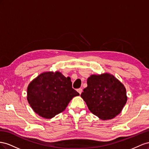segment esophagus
Segmentation results:
<instances>
[{"label": "esophagus", "mask_w": 149, "mask_h": 149, "mask_svg": "<svg viewBox=\"0 0 149 149\" xmlns=\"http://www.w3.org/2000/svg\"><path fill=\"white\" fill-rule=\"evenodd\" d=\"M77 91L80 93V94H81V93L82 92V89L80 88H78L77 90Z\"/></svg>", "instance_id": "1"}]
</instances>
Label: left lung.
Wrapping results in <instances>:
<instances>
[{
  "label": "left lung",
  "mask_w": 149,
  "mask_h": 149,
  "mask_svg": "<svg viewBox=\"0 0 149 149\" xmlns=\"http://www.w3.org/2000/svg\"><path fill=\"white\" fill-rule=\"evenodd\" d=\"M87 87L81 93L89 110L101 120H109L119 114L125 105L126 89L112 74L91 75Z\"/></svg>",
  "instance_id": "obj_1"
}]
</instances>
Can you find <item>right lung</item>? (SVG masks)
I'll list each match as a JSON object with an SVG mask.
<instances>
[{"label": "right lung", "instance_id": "1", "mask_svg": "<svg viewBox=\"0 0 149 149\" xmlns=\"http://www.w3.org/2000/svg\"><path fill=\"white\" fill-rule=\"evenodd\" d=\"M27 100L36 113L52 118L64 110L73 97L79 93L72 88L69 77L59 72L42 73L29 84Z\"/></svg>", "mask_w": 149, "mask_h": 149}]
</instances>
